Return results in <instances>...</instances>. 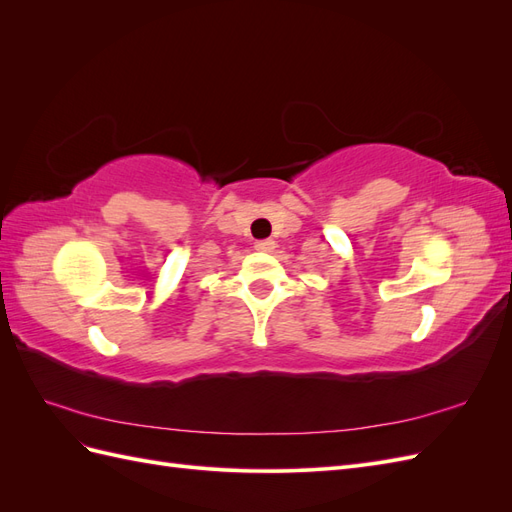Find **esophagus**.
Returning a JSON list of instances; mask_svg holds the SVG:
<instances>
[{
	"label": "esophagus",
	"mask_w": 512,
	"mask_h": 512,
	"mask_svg": "<svg viewBox=\"0 0 512 512\" xmlns=\"http://www.w3.org/2000/svg\"><path fill=\"white\" fill-rule=\"evenodd\" d=\"M256 250H260V252H273L275 250V241L273 239L256 241Z\"/></svg>",
	"instance_id": "34e87169"
}]
</instances>
